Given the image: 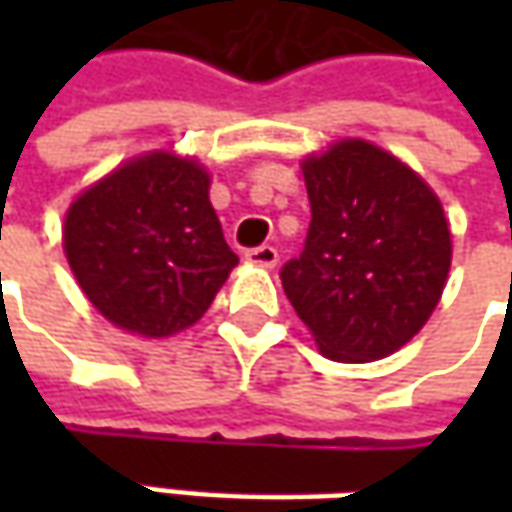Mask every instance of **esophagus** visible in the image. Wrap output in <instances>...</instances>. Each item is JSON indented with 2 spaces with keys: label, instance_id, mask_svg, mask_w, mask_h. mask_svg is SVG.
Returning <instances> with one entry per match:
<instances>
[{
  "label": "esophagus",
  "instance_id": "1",
  "mask_svg": "<svg viewBox=\"0 0 512 512\" xmlns=\"http://www.w3.org/2000/svg\"><path fill=\"white\" fill-rule=\"evenodd\" d=\"M245 259L250 265L256 267H276L279 265V250L273 245H262V247H253V250H247Z\"/></svg>",
  "mask_w": 512,
  "mask_h": 512
}]
</instances>
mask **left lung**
Masks as SVG:
<instances>
[{
  "label": "left lung",
  "mask_w": 512,
  "mask_h": 512,
  "mask_svg": "<svg viewBox=\"0 0 512 512\" xmlns=\"http://www.w3.org/2000/svg\"><path fill=\"white\" fill-rule=\"evenodd\" d=\"M310 230L282 287L325 359L364 364L410 342L442 299L453 236L433 187L367 139L302 159Z\"/></svg>",
  "instance_id": "left-lung-1"
}]
</instances>
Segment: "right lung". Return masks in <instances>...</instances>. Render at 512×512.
Here are the masks:
<instances>
[{
  "label": "right lung",
  "instance_id": "1",
  "mask_svg": "<svg viewBox=\"0 0 512 512\" xmlns=\"http://www.w3.org/2000/svg\"><path fill=\"white\" fill-rule=\"evenodd\" d=\"M62 247L90 305L142 339L196 325L239 265L210 205V173L176 150L133 156L85 187Z\"/></svg>",
  "mask_w": 512,
  "mask_h": 512
}]
</instances>
